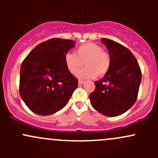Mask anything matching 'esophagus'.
I'll use <instances>...</instances> for the list:
<instances>
[{"label": "esophagus", "instance_id": "esophagus-1", "mask_svg": "<svg viewBox=\"0 0 158 158\" xmlns=\"http://www.w3.org/2000/svg\"><path fill=\"white\" fill-rule=\"evenodd\" d=\"M84 81L83 80H79V85H82V84L84 83Z\"/></svg>", "mask_w": 158, "mask_h": 158}]
</instances>
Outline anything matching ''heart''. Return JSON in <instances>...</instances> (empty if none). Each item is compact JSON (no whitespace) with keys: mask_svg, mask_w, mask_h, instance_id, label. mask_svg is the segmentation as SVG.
Instances as JSON below:
<instances>
[{"mask_svg":"<svg viewBox=\"0 0 158 158\" xmlns=\"http://www.w3.org/2000/svg\"><path fill=\"white\" fill-rule=\"evenodd\" d=\"M64 60L66 68L73 75L79 73L84 63L86 67L78 74L80 79H91L97 75L103 76L109 71L111 65L109 54L94 43H86L79 46L75 53L67 52Z\"/></svg>","mask_w":158,"mask_h":158,"instance_id":"heart-1","label":"heart"}]
</instances>
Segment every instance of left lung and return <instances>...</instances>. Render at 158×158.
<instances>
[{
	"label": "left lung",
	"instance_id": "obj_1",
	"mask_svg": "<svg viewBox=\"0 0 158 158\" xmlns=\"http://www.w3.org/2000/svg\"><path fill=\"white\" fill-rule=\"evenodd\" d=\"M102 42L109 50L111 65L104 78L95 82V89L89 98L98 112L115 117L128 111L136 102L141 71L128 48L107 38H102Z\"/></svg>",
	"mask_w": 158,
	"mask_h": 158
}]
</instances>
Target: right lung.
I'll use <instances>...</instances> for the list:
<instances>
[{
	"label": "right lung",
	"mask_w": 158,
	"mask_h": 158,
	"mask_svg": "<svg viewBox=\"0 0 158 158\" xmlns=\"http://www.w3.org/2000/svg\"><path fill=\"white\" fill-rule=\"evenodd\" d=\"M75 46L71 40L52 38L36 46L20 67V95L33 112L49 115L66 106L78 86L64 57Z\"/></svg>",
	"instance_id": "add662e5"
}]
</instances>
